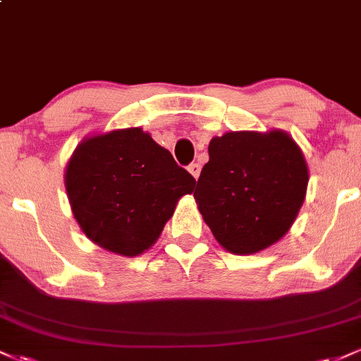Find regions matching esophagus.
<instances>
[{
	"label": "esophagus",
	"mask_w": 361,
	"mask_h": 361,
	"mask_svg": "<svg viewBox=\"0 0 361 361\" xmlns=\"http://www.w3.org/2000/svg\"><path fill=\"white\" fill-rule=\"evenodd\" d=\"M200 164H198V163H192V164H190V166H188V171L190 173H192V176L195 178V180H198V176H200Z\"/></svg>",
	"instance_id": "34e87169"
}]
</instances>
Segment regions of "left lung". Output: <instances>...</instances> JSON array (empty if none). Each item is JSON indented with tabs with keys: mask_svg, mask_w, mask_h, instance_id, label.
<instances>
[{
	"mask_svg": "<svg viewBox=\"0 0 361 361\" xmlns=\"http://www.w3.org/2000/svg\"><path fill=\"white\" fill-rule=\"evenodd\" d=\"M307 183L305 157L287 132H227L210 140L193 197L224 250L252 255L288 233Z\"/></svg>",
	"mask_w": 361,
	"mask_h": 361,
	"instance_id": "obj_1",
	"label": "left lung"
}]
</instances>
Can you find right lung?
Returning a JSON list of instances; mask_svg holds the SVG:
<instances>
[{
	"label": "right lung",
	"mask_w": 361,
	"mask_h": 361,
	"mask_svg": "<svg viewBox=\"0 0 361 361\" xmlns=\"http://www.w3.org/2000/svg\"><path fill=\"white\" fill-rule=\"evenodd\" d=\"M66 192L81 231L103 250L139 256L157 241L195 178L142 128L85 139L66 166Z\"/></svg>",
	"instance_id": "obj_1"
}]
</instances>
